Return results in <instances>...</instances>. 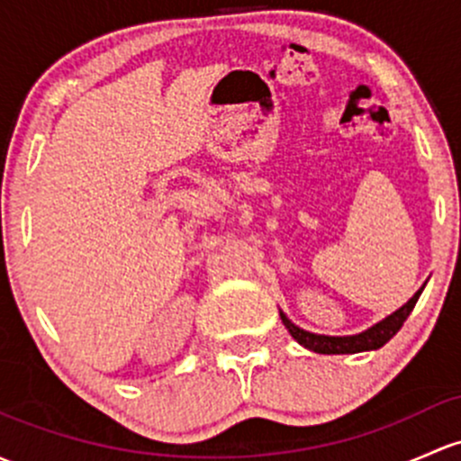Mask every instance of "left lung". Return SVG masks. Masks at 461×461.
<instances>
[{
  "label": "left lung",
  "mask_w": 461,
  "mask_h": 461,
  "mask_svg": "<svg viewBox=\"0 0 461 461\" xmlns=\"http://www.w3.org/2000/svg\"><path fill=\"white\" fill-rule=\"evenodd\" d=\"M424 285L413 294V298H411L409 303L402 304L397 312L391 313V316H386L384 320H380V322H375L373 327L366 329V331L356 333V336H322V333H312V331H307V329L294 324L285 312H280V320H283V324L287 327V331L292 333L294 340L313 353H324V356L338 353V356H340V353L375 351V348L384 347L386 342H389L391 338L400 331L402 324H404V320L409 318V313L413 312L415 303H418V298L422 295Z\"/></svg>",
  "instance_id": "left-lung-1"
}]
</instances>
